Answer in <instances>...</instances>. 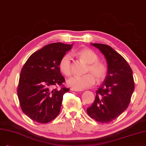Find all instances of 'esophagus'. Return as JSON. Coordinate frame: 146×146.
<instances>
[{
	"label": "esophagus",
	"instance_id": "1",
	"mask_svg": "<svg viewBox=\"0 0 146 146\" xmlns=\"http://www.w3.org/2000/svg\"><path fill=\"white\" fill-rule=\"evenodd\" d=\"M71 90H72V91H76V92H79V91H80V90H76V89L73 88H71Z\"/></svg>",
	"mask_w": 146,
	"mask_h": 146
}]
</instances>
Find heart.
Here are the masks:
<instances>
[{"label":"heart","mask_w":146,"mask_h":146,"mask_svg":"<svg viewBox=\"0 0 146 146\" xmlns=\"http://www.w3.org/2000/svg\"><path fill=\"white\" fill-rule=\"evenodd\" d=\"M79 58L88 64L86 73H88L81 76H73L67 80V85L78 90L90 88L95 83V78L98 82H101L107 75L106 65L98 61V54L89 48H84L78 51ZM59 68L66 76L72 74V64L71 56L69 54L63 56L59 63Z\"/></svg>","instance_id":"b5f03b06"}]
</instances>
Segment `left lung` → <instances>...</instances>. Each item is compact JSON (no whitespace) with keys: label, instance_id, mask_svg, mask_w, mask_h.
Returning <instances> with one entry per match:
<instances>
[{"label":"left lung","instance_id":"1","mask_svg":"<svg viewBox=\"0 0 146 146\" xmlns=\"http://www.w3.org/2000/svg\"><path fill=\"white\" fill-rule=\"evenodd\" d=\"M91 44L104 55L108 72L87 112L96 121L109 123L122 114L130 104L135 89L132 70L123 56L111 46L102 44Z\"/></svg>","mask_w":146,"mask_h":146}]
</instances>
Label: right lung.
I'll use <instances>...</instances> for the list:
<instances>
[{"mask_svg":"<svg viewBox=\"0 0 146 146\" xmlns=\"http://www.w3.org/2000/svg\"><path fill=\"white\" fill-rule=\"evenodd\" d=\"M72 45L56 42L45 45L33 53L21 70L17 92L20 106L37 123H49L59 113L63 95L70 88L54 87L64 86L59 63Z\"/></svg>","mask_w":146,"mask_h":146,"instance_id":"obj_1","label":"right lung"}]
</instances>
